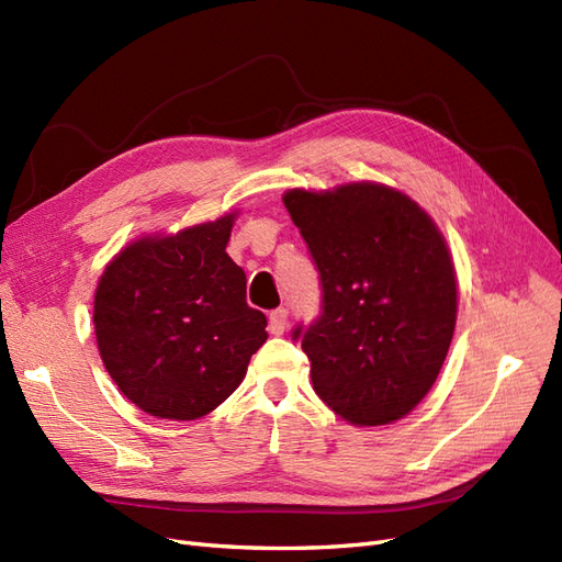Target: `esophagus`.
<instances>
[{"label":"esophagus","instance_id":"obj_1","mask_svg":"<svg viewBox=\"0 0 562 562\" xmlns=\"http://www.w3.org/2000/svg\"><path fill=\"white\" fill-rule=\"evenodd\" d=\"M285 323H288V312L283 307L274 310V312L269 314V333L271 335H283Z\"/></svg>","mask_w":562,"mask_h":562}]
</instances>
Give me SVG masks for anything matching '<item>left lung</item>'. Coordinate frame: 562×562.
<instances>
[{
  "label": "left lung",
  "mask_w": 562,
  "mask_h": 562,
  "mask_svg": "<svg viewBox=\"0 0 562 562\" xmlns=\"http://www.w3.org/2000/svg\"><path fill=\"white\" fill-rule=\"evenodd\" d=\"M321 279V316L293 330L335 415L380 427L429 394L457 321V279L434 220L403 192L351 182L283 194Z\"/></svg>",
  "instance_id": "obj_1"
}]
</instances>
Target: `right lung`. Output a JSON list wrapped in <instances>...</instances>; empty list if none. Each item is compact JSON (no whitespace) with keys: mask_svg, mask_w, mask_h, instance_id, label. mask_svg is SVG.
Here are the masks:
<instances>
[{"mask_svg":"<svg viewBox=\"0 0 562 562\" xmlns=\"http://www.w3.org/2000/svg\"><path fill=\"white\" fill-rule=\"evenodd\" d=\"M234 215L145 236L95 288L98 351L122 394L161 419H196L229 398L267 339L246 274L225 252Z\"/></svg>","mask_w":562,"mask_h":562,"instance_id":"add662e5","label":"right lung"}]
</instances>
